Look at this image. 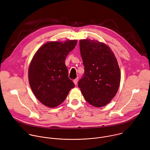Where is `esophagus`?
<instances>
[{"mask_svg":"<svg viewBox=\"0 0 150 150\" xmlns=\"http://www.w3.org/2000/svg\"><path fill=\"white\" fill-rule=\"evenodd\" d=\"M78 78H76V79H75L73 81H74V83L75 85H76V84H77V82H78Z\"/></svg>","mask_w":150,"mask_h":150,"instance_id":"obj_1","label":"esophagus"}]
</instances>
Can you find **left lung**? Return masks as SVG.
I'll return each instance as SVG.
<instances>
[{
  "mask_svg": "<svg viewBox=\"0 0 150 150\" xmlns=\"http://www.w3.org/2000/svg\"><path fill=\"white\" fill-rule=\"evenodd\" d=\"M79 48L85 72L78 86L89 104L104 106L119 88L120 71L117 59L108 45L98 41L81 40Z\"/></svg>",
  "mask_w": 150,
  "mask_h": 150,
  "instance_id": "left-lung-1",
  "label": "left lung"
}]
</instances>
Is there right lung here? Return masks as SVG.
Masks as SVG:
<instances>
[{
    "label": "right lung",
    "instance_id": "1",
    "mask_svg": "<svg viewBox=\"0 0 150 150\" xmlns=\"http://www.w3.org/2000/svg\"><path fill=\"white\" fill-rule=\"evenodd\" d=\"M76 43V40L47 42L37 51L30 63V87L38 100L47 107L59 105L75 87L68 77L65 61Z\"/></svg>",
    "mask_w": 150,
    "mask_h": 150
}]
</instances>
